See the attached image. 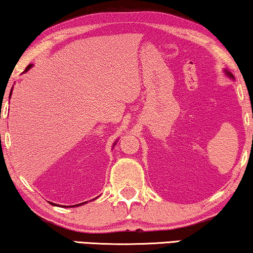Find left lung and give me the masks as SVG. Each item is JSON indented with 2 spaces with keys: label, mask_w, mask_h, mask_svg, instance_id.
Returning a JSON list of instances; mask_svg holds the SVG:
<instances>
[{
  "label": "left lung",
  "mask_w": 253,
  "mask_h": 253,
  "mask_svg": "<svg viewBox=\"0 0 253 253\" xmlns=\"http://www.w3.org/2000/svg\"><path fill=\"white\" fill-rule=\"evenodd\" d=\"M225 74H226V75H227V76H228L229 78H234V76H233V75H232L231 73H229V71H228V70H226V69H225Z\"/></svg>",
  "instance_id": "1"
}]
</instances>
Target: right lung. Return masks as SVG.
<instances>
[{
  "mask_svg": "<svg viewBox=\"0 0 253 253\" xmlns=\"http://www.w3.org/2000/svg\"><path fill=\"white\" fill-rule=\"evenodd\" d=\"M32 67H33V65H29V66H27V68H26V69H25V73H26V71H28ZM11 93H12V89H11ZM11 93H10V96H11ZM85 203H87V201H86V202H83V203H78V205H75V206H70V207H79V206L85 205ZM51 205L56 206V205H54V203H51Z\"/></svg>",
  "mask_w": 253,
  "mask_h": 253,
  "instance_id": "1",
  "label": "right lung"
}]
</instances>
